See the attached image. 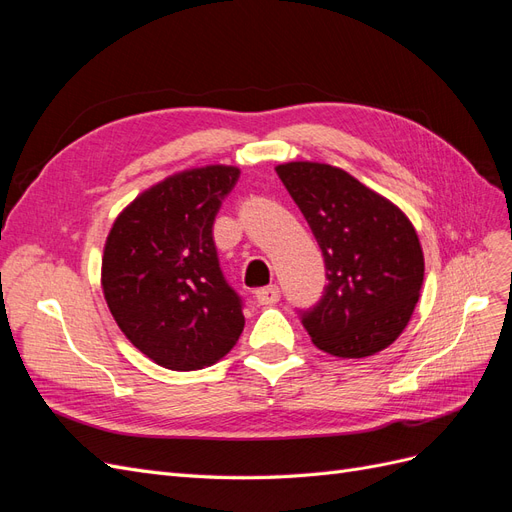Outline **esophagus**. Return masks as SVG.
I'll return each mask as SVG.
<instances>
[{
	"label": "esophagus",
	"mask_w": 512,
	"mask_h": 512,
	"mask_svg": "<svg viewBox=\"0 0 512 512\" xmlns=\"http://www.w3.org/2000/svg\"><path fill=\"white\" fill-rule=\"evenodd\" d=\"M254 294H256V299H258L260 305H275L277 301H280V297H282V290H280V286L271 284V286L258 288Z\"/></svg>",
	"instance_id": "34e87169"
}]
</instances>
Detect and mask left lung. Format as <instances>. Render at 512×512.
Segmentation results:
<instances>
[{"mask_svg": "<svg viewBox=\"0 0 512 512\" xmlns=\"http://www.w3.org/2000/svg\"><path fill=\"white\" fill-rule=\"evenodd\" d=\"M324 256L327 286L299 318L312 342L342 359L391 346L414 312L425 260L410 220L346 170L318 162L275 168Z\"/></svg>", "mask_w": 512, "mask_h": 512, "instance_id": "1", "label": "left lung"}]
</instances>
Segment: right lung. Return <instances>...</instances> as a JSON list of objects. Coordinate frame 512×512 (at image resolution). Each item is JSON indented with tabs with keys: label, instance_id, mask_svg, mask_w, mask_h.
Segmentation results:
<instances>
[{
	"label": "right lung",
	"instance_id": "add662e5",
	"mask_svg": "<svg viewBox=\"0 0 512 512\" xmlns=\"http://www.w3.org/2000/svg\"><path fill=\"white\" fill-rule=\"evenodd\" d=\"M235 166L173 175L138 196L104 245L102 288L119 329L173 371L220 361L243 331V299L220 269L213 222Z\"/></svg>",
	"mask_w": 512,
	"mask_h": 512
}]
</instances>
